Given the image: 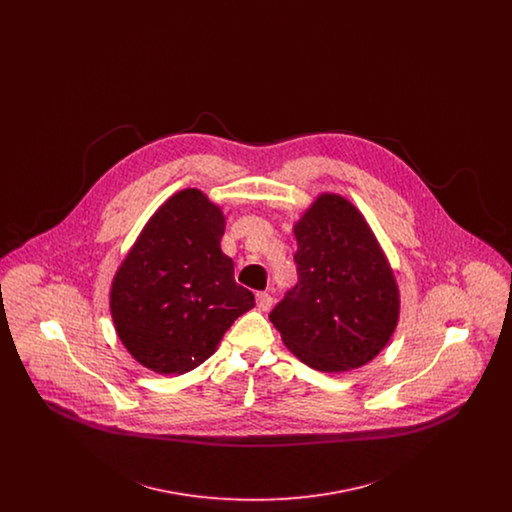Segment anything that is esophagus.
<instances>
[{
	"instance_id": "esophagus-1",
	"label": "esophagus",
	"mask_w": 512,
	"mask_h": 512,
	"mask_svg": "<svg viewBox=\"0 0 512 512\" xmlns=\"http://www.w3.org/2000/svg\"><path fill=\"white\" fill-rule=\"evenodd\" d=\"M272 303H274V299H272L270 293H257V307H259V311H270V309H272Z\"/></svg>"
}]
</instances>
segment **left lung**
I'll return each mask as SVG.
<instances>
[{"mask_svg":"<svg viewBox=\"0 0 512 512\" xmlns=\"http://www.w3.org/2000/svg\"><path fill=\"white\" fill-rule=\"evenodd\" d=\"M297 284L270 322L297 359L322 372L372 361L399 320V290L382 247L359 209L318 195L293 226Z\"/></svg>","mask_w":512,"mask_h":512,"instance_id":"left-lung-1","label":"left lung"}]
</instances>
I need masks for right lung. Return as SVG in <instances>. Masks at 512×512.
<instances>
[{"mask_svg": "<svg viewBox=\"0 0 512 512\" xmlns=\"http://www.w3.org/2000/svg\"><path fill=\"white\" fill-rule=\"evenodd\" d=\"M224 217L195 188L149 219L111 286V315L128 353L153 372L184 374L209 359L255 305L220 251Z\"/></svg>", "mask_w": 512, "mask_h": 512, "instance_id": "add662e5", "label": "right lung"}]
</instances>
